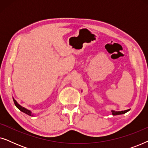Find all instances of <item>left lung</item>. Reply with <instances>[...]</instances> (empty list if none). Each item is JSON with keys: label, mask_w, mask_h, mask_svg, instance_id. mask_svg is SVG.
Instances as JSON below:
<instances>
[{"label": "left lung", "mask_w": 148, "mask_h": 148, "mask_svg": "<svg viewBox=\"0 0 148 148\" xmlns=\"http://www.w3.org/2000/svg\"><path fill=\"white\" fill-rule=\"evenodd\" d=\"M130 109H128V110H122V111H114V110H111V112H112V114L113 116H115V115H119V114H125V113H126L129 111Z\"/></svg>", "instance_id": "obj_1"}]
</instances>
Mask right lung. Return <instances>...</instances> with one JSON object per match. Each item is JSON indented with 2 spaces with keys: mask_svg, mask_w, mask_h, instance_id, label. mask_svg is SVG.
<instances>
[{
  "mask_svg": "<svg viewBox=\"0 0 148 148\" xmlns=\"http://www.w3.org/2000/svg\"><path fill=\"white\" fill-rule=\"evenodd\" d=\"M13 102H14V103H15V105L16 106V107H17V108L19 109V110H21V112L25 113L26 114L29 115V116H34V114H32V112L31 110H28V109H27V108H24V107L21 106V105H20L19 104H18L17 101H16L15 99L13 98Z\"/></svg>",
  "mask_w": 148,
  "mask_h": 148,
  "instance_id": "1",
  "label": "right lung"
}]
</instances>
